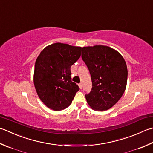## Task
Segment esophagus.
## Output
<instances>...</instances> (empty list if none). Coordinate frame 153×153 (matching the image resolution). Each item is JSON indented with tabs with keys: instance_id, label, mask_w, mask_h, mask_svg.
Returning <instances> with one entry per match:
<instances>
[{
	"instance_id": "obj_1",
	"label": "esophagus",
	"mask_w": 153,
	"mask_h": 153,
	"mask_svg": "<svg viewBox=\"0 0 153 153\" xmlns=\"http://www.w3.org/2000/svg\"><path fill=\"white\" fill-rule=\"evenodd\" d=\"M78 85H79V88L81 89H82V83H79V84Z\"/></svg>"
}]
</instances>
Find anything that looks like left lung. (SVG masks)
I'll return each instance as SVG.
<instances>
[{"instance_id":"8db88e82","label":"left lung","mask_w":153,"mask_h":153,"mask_svg":"<svg viewBox=\"0 0 153 153\" xmlns=\"http://www.w3.org/2000/svg\"><path fill=\"white\" fill-rule=\"evenodd\" d=\"M82 58L91 75L92 88L85 94L93 109L105 111L120 100L127 82V68L124 58L109 46L83 47Z\"/></svg>"}]
</instances>
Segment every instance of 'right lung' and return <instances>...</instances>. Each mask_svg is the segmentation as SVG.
I'll list each match as a JSON object with an SVG mask.
<instances>
[{"instance_id": "add662e5", "label": "right lung", "mask_w": 153, "mask_h": 153, "mask_svg": "<svg viewBox=\"0 0 153 153\" xmlns=\"http://www.w3.org/2000/svg\"><path fill=\"white\" fill-rule=\"evenodd\" d=\"M81 52V47L58 42L45 48L38 56L34 83L39 98L48 108H67L79 91L78 85L71 82L70 68Z\"/></svg>"}]
</instances>
